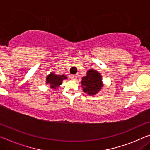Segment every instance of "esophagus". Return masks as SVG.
Masks as SVG:
<instances>
[{
	"label": "esophagus",
	"instance_id": "34e87169",
	"mask_svg": "<svg viewBox=\"0 0 150 150\" xmlns=\"http://www.w3.org/2000/svg\"><path fill=\"white\" fill-rule=\"evenodd\" d=\"M77 78H78V76L76 74V75H72L71 76V78H72V80H76L77 79Z\"/></svg>",
	"mask_w": 150,
	"mask_h": 150
}]
</instances>
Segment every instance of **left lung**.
Instances as JSON below:
<instances>
[{
    "label": "left lung",
    "instance_id": "obj_1",
    "mask_svg": "<svg viewBox=\"0 0 150 150\" xmlns=\"http://www.w3.org/2000/svg\"><path fill=\"white\" fill-rule=\"evenodd\" d=\"M81 84L85 93L91 95L95 94L103 86L101 75L97 71L90 70L87 72L86 76L82 78Z\"/></svg>",
    "mask_w": 150,
    "mask_h": 150
}]
</instances>
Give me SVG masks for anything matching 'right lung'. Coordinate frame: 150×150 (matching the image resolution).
I'll return each instance as SVG.
<instances>
[{
	"label": "right lung",
	"mask_w": 150,
	"mask_h": 150,
	"mask_svg": "<svg viewBox=\"0 0 150 150\" xmlns=\"http://www.w3.org/2000/svg\"><path fill=\"white\" fill-rule=\"evenodd\" d=\"M66 78L67 77L64 75H56L54 73H52L47 76L46 78V80H47L46 83L49 84L51 88L56 89L57 87L62 84V80Z\"/></svg>",
	"instance_id": "add662e5"
}]
</instances>
